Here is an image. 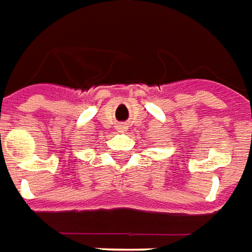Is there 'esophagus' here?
<instances>
[{
	"instance_id": "esophagus-1",
	"label": "esophagus",
	"mask_w": 252,
	"mask_h": 252,
	"mask_svg": "<svg viewBox=\"0 0 252 252\" xmlns=\"http://www.w3.org/2000/svg\"><path fill=\"white\" fill-rule=\"evenodd\" d=\"M118 131H121V133L126 131V126L125 125H118Z\"/></svg>"
}]
</instances>
